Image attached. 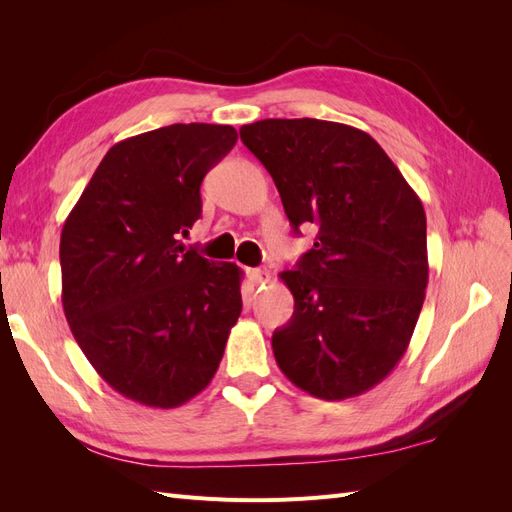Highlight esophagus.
Segmentation results:
<instances>
[{
	"mask_svg": "<svg viewBox=\"0 0 512 512\" xmlns=\"http://www.w3.org/2000/svg\"><path fill=\"white\" fill-rule=\"evenodd\" d=\"M247 277H250V282L254 286H260V284H267L271 280V275L267 269H250L247 271Z\"/></svg>",
	"mask_w": 512,
	"mask_h": 512,
	"instance_id": "34e87169",
	"label": "esophagus"
}]
</instances>
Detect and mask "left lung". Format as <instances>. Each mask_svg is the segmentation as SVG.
<instances>
[{
    "label": "left lung",
    "mask_w": 512,
    "mask_h": 512,
    "mask_svg": "<svg viewBox=\"0 0 512 512\" xmlns=\"http://www.w3.org/2000/svg\"><path fill=\"white\" fill-rule=\"evenodd\" d=\"M314 247L280 273L294 314L273 333L275 361L299 389L348 399L404 356L429 280L421 198L367 132L322 119H262L239 130Z\"/></svg>",
    "instance_id": "left-lung-1"
}]
</instances>
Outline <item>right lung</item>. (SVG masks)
Here are the masks:
<instances>
[{
    "instance_id": "right-lung-1",
    "label": "right lung",
    "mask_w": 512,
    "mask_h": 512,
    "mask_svg": "<svg viewBox=\"0 0 512 512\" xmlns=\"http://www.w3.org/2000/svg\"><path fill=\"white\" fill-rule=\"evenodd\" d=\"M237 143L218 123H173L106 151L61 230V303L87 361L117 393L177 408L215 376L241 314L243 271L179 235L200 183Z\"/></svg>"
}]
</instances>
